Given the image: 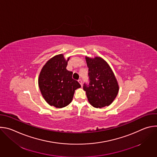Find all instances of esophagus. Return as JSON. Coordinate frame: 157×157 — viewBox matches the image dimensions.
I'll use <instances>...</instances> for the list:
<instances>
[{
  "mask_svg": "<svg viewBox=\"0 0 157 157\" xmlns=\"http://www.w3.org/2000/svg\"><path fill=\"white\" fill-rule=\"evenodd\" d=\"M78 82H79V83L81 84V86H82V82L81 79H79V80H78Z\"/></svg>",
  "mask_w": 157,
  "mask_h": 157,
  "instance_id": "1",
  "label": "esophagus"
}]
</instances>
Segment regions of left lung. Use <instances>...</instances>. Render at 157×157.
<instances>
[{"label":"left lung","mask_w":157,"mask_h":157,"mask_svg":"<svg viewBox=\"0 0 157 157\" xmlns=\"http://www.w3.org/2000/svg\"><path fill=\"white\" fill-rule=\"evenodd\" d=\"M89 68V84H84L89 102L96 108L110 105L116 99L119 89L117 79L109 64L101 57L86 56Z\"/></svg>","instance_id":"left-lung-1"}]
</instances>
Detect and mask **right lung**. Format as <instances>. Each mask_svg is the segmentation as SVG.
Segmentation results:
<instances>
[{"label": "right lung", "mask_w": 157, "mask_h": 157, "mask_svg": "<svg viewBox=\"0 0 157 157\" xmlns=\"http://www.w3.org/2000/svg\"><path fill=\"white\" fill-rule=\"evenodd\" d=\"M70 57L55 55L44 64L40 73L38 86L42 96L51 106L63 108L73 100L76 89L81 85L72 78L73 72L66 70Z\"/></svg>", "instance_id": "obj_1"}]
</instances>
